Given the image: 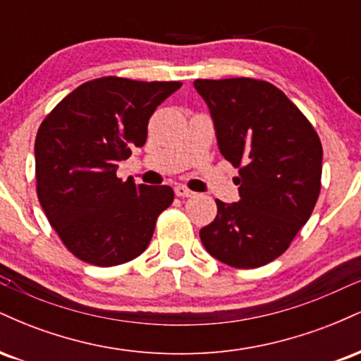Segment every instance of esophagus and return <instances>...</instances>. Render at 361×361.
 Listing matches in <instances>:
<instances>
[{
	"label": "esophagus",
	"instance_id": "1",
	"mask_svg": "<svg viewBox=\"0 0 361 361\" xmlns=\"http://www.w3.org/2000/svg\"><path fill=\"white\" fill-rule=\"evenodd\" d=\"M175 193H176V197H183V198H188V197H193V192L192 190H188L186 188V186H183V185H178V186H175Z\"/></svg>",
	"mask_w": 361,
	"mask_h": 361
}]
</instances>
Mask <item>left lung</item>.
<instances>
[{
  "mask_svg": "<svg viewBox=\"0 0 361 361\" xmlns=\"http://www.w3.org/2000/svg\"><path fill=\"white\" fill-rule=\"evenodd\" d=\"M221 154L239 168V200H215L200 229L205 250L234 268H258L283 252L321 192L322 146L283 91L251 78L197 80Z\"/></svg>",
  "mask_w": 361,
  "mask_h": 361,
  "instance_id": "left-lung-1",
  "label": "left lung"
}]
</instances>
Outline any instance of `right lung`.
<instances>
[{
  "mask_svg": "<svg viewBox=\"0 0 361 361\" xmlns=\"http://www.w3.org/2000/svg\"><path fill=\"white\" fill-rule=\"evenodd\" d=\"M178 81L100 78L78 86L37 132V195L51 226L76 258L115 267L151 243L157 215L171 205V186L117 178L120 161L144 146L154 110Z\"/></svg>",
  "mask_w": 361,
  "mask_h": 361,
  "instance_id": "obj_1",
  "label": "right lung"
}]
</instances>
